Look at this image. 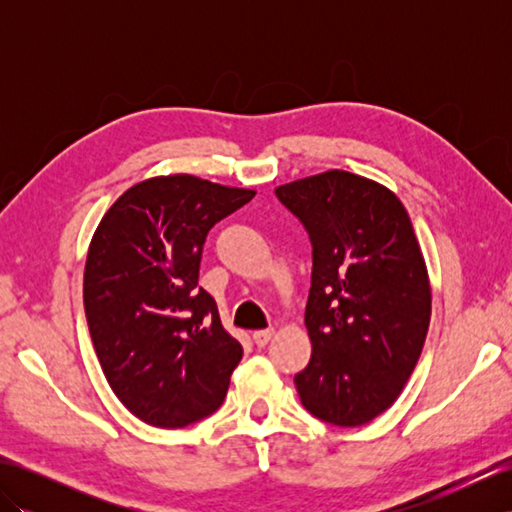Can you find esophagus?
Here are the masks:
<instances>
[{
	"label": "esophagus",
	"mask_w": 512,
	"mask_h": 512,
	"mask_svg": "<svg viewBox=\"0 0 512 512\" xmlns=\"http://www.w3.org/2000/svg\"><path fill=\"white\" fill-rule=\"evenodd\" d=\"M273 336H275V330H257L253 334V341H255L257 347H266L270 343V339H273Z\"/></svg>",
	"instance_id": "34e87169"
}]
</instances>
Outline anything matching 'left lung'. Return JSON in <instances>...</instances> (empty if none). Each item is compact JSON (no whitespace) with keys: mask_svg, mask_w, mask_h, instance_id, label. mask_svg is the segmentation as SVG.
Masks as SVG:
<instances>
[{"mask_svg":"<svg viewBox=\"0 0 512 512\" xmlns=\"http://www.w3.org/2000/svg\"><path fill=\"white\" fill-rule=\"evenodd\" d=\"M275 193L312 242L301 405L336 427H361L394 405L427 339L431 284L418 237L394 191L350 171Z\"/></svg>","mask_w":512,"mask_h":512,"instance_id":"left-lung-1","label":"left lung"}]
</instances>
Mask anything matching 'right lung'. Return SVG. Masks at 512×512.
<instances>
[{
    "label": "right lung",
    "instance_id": "obj_1",
    "mask_svg": "<svg viewBox=\"0 0 512 512\" xmlns=\"http://www.w3.org/2000/svg\"><path fill=\"white\" fill-rule=\"evenodd\" d=\"M189 173L129 187L96 226L83 306L103 374L151 427L182 429L224 402L242 345L198 288L206 233L253 200Z\"/></svg>",
    "mask_w": 512,
    "mask_h": 512
}]
</instances>
